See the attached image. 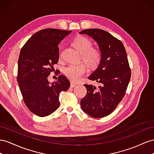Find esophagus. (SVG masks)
Here are the masks:
<instances>
[{
    "mask_svg": "<svg viewBox=\"0 0 154 154\" xmlns=\"http://www.w3.org/2000/svg\"><path fill=\"white\" fill-rule=\"evenodd\" d=\"M76 86H77V84H75V83L72 82H70V87H71L72 88H74V87H75Z\"/></svg>",
    "mask_w": 154,
    "mask_h": 154,
    "instance_id": "34e87169",
    "label": "esophagus"
}]
</instances>
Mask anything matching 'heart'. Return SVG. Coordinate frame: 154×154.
I'll list each match as a JSON object with an SVG mask.
<instances>
[{"instance_id":"obj_1","label":"heart","mask_w":154,"mask_h":154,"mask_svg":"<svg viewBox=\"0 0 154 154\" xmlns=\"http://www.w3.org/2000/svg\"><path fill=\"white\" fill-rule=\"evenodd\" d=\"M73 46L81 54L82 60L91 68L97 66L100 59L101 54L99 50L93 48L92 42L89 38L85 37H79L73 41ZM88 68L84 63L71 64L64 68L63 73L69 80L77 82L87 72Z\"/></svg>"}]
</instances>
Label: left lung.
<instances>
[{
	"mask_svg": "<svg viewBox=\"0 0 154 154\" xmlns=\"http://www.w3.org/2000/svg\"><path fill=\"white\" fill-rule=\"evenodd\" d=\"M79 33L93 38L101 54L99 66L88 77L100 86L84 85L87 94L81 100V108L92 117H104L115 110L130 82L131 71L126 52L122 42L104 30L87 29Z\"/></svg>",
	"mask_w": 154,
	"mask_h": 154,
	"instance_id": "left-lung-1",
	"label": "left lung"
}]
</instances>
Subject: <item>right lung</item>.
I'll list each match as a JSON object with an SVG mask.
<instances>
[{
	"label": "right lung",
	"instance_id": "1",
	"mask_svg": "<svg viewBox=\"0 0 154 154\" xmlns=\"http://www.w3.org/2000/svg\"><path fill=\"white\" fill-rule=\"evenodd\" d=\"M70 33L71 31L53 28L38 31L20 52L17 82L26 106L38 117L54 113L59 107L60 93L69 88L70 82L63 75L52 83L48 77L59 61L58 45Z\"/></svg>",
	"mask_w": 154,
	"mask_h": 154
}]
</instances>
